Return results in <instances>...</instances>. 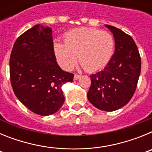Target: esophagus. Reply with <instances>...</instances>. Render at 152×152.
Returning a JSON list of instances; mask_svg holds the SVG:
<instances>
[{
    "mask_svg": "<svg viewBox=\"0 0 152 152\" xmlns=\"http://www.w3.org/2000/svg\"><path fill=\"white\" fill-rule=\"evenodd\" d=\"M80 75H77V74H75V77H74V80H77V79L80 78Z\"/></svg>",
    "mask_w": 152,
    "mask_h": 152,
    "instance_id": "34e87169",
    "label": "esophagus"
}]
</instances>
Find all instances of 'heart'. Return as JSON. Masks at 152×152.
Segmentation results:
<instances>
[{"label": "heart", "instance_id": "obj_1", "mask_svg": "<svg viewBox=\"0 0 152 152\" xmlns=\"http://www.w3.org/2000/svg\"><path fill=\"white\" fill-rule=\"evenodd\" d=\"M54 50L58 64L64 70H72L77 63L88 72L103 68L113 55L114 40L106 31L81 28L70 31L64 36V44L56 42Z\"/></svg>", "mask_w": 152, "mask_h": 152}]
</instances>
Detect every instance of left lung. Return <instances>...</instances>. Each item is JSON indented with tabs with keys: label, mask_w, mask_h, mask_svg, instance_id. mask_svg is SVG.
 Returning <instances> with one entry per match:
<instances>
[{
	"label": "left lung",
	"mask_w": 152,
	"mask_h": 152,
	"mask_svg": "<svg viewBox=\"0 0 152 152\" xmlns=\"http://www.w3.org/2000/svg\"><path fill=\"white\" fill-rule=\"evenodd\" d=\"M115 39V53L103 71L91 75L88 100L100 110H116L129 102L141 72V57L135 41L115 26L105 25Z\"/></svg>",
	"instance_id": "1"
}]
</instances>
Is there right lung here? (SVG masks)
Wrapping results in <instances>:
<instances>
[{
	"instance_id": "obj_1",
	"label": "right lung",
	"mask_w": 152,
	"mask_h": 152,
	"mask_svg": "<svg viewBox=\"0 0 152 152\" xmlns=\"http://www.w3.org/2000/svg\"><path fill=\"white\" fill-rule=\"evenodd\" d=\"M52 32L37 24L16 40L10 58V82L18 100L40 116L57 112L64 102L61 87L74 75L57 64Z\"/></svg>"
}]
</instances>
